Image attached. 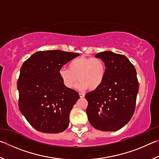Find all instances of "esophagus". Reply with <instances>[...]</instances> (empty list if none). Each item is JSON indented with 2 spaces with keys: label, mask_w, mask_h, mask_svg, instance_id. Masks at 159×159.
Segmentation results:
<instances>
[{
  "label": "esophagus",
  "mask_w": 159,
  "mask_h": 159,
  "mask_svg": "<svg viewBox=\"0 0 159 159\" xmlns=\"http://www.w3.org/2000/svg\"><path fill=\"white\" fill-rule=\"evenodd\" d=\"M79 96H80V98H84L85 97V95L83 93H79Z\"/></svg>",
  "instance_id": "1"
}]
</instances>
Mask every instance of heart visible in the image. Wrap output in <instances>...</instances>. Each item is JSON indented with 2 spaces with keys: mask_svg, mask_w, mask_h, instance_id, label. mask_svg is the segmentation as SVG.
Returning a JSON list of instances; mask_svg holds the SVG:
<instances>
[{
  "mask_svg": "<svg viewBox=\"0 0 159 159\" xmlns=\"http://www.w3.org/2000/svg\"><path fill=\"white\" fill-rule=\"evenodd\" d=\"M106 73V64L102 59L81 57L70 61L68 69H61L59 71V76L64 85L69 89L74 87L79 79L80 83L78 88L80 90L90 88L95 90L102 85Z\"/></svg>",
  "mask_w": 159,
  "mask_h": 159,
  "instance_id": "obj_1",
  "label": "heart"
}]
</instances>
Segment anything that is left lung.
<instances>
[{"mask_svg":"<svg viewBox=\"0 0 159 159\" xmlns=\"http://www.w3.org/2000/svg\"><path fill=\"white\" fill-rule=\"evenodd\" d=\"M106 64L105 79L98 89L85 95L88 118L102 131H116L131 119L139 83L135 68L125 55L111 51L96 54Z\"/></svg>","mask_w":159,"mask_h":159,"instance_id":"8db88e82","label":"left lung"}]
</instances>
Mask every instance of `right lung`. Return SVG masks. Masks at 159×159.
Here are the masks:
<instances>
[{"instance_id":"add662e5","label":"right lung","mask_w":159,"mask_h":159,"mask_svg":"<svg viewBox=\"0 0 159 159\" xmlns=\"http://www.w3.org/2000/svg\"><path fill=\"white\" fill-rule=\"evenodd\" d=\"M79 55L60 50L39 51L23 63L17 80L18 106L36 130L59 133L68 128L79 95L64 85L59 71Z\"/></svg>"}]
</instances>
